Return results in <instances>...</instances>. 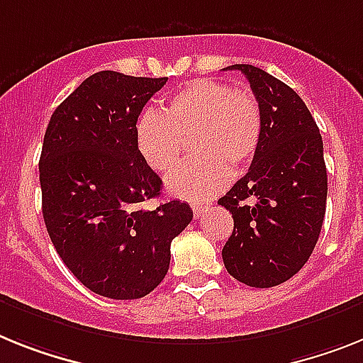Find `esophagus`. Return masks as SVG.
Returning <instances> with one entry per match:
<instances>
[{"label": "esophagus", "mask_w": 363, "mask_h": 363, "mask_svg": "<svg viewBox=\"0 0 363 363\" xmlns=\"http://www.w3.org/2000/svg\"><path fill=\"white\" fill-rule=\"evenodd\" d=\"M191 208H194V216H196V219H201L206 210H208V205H205V203H194Z\"/></svg>", "instance_id": "1"}]
</instances>
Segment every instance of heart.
Returning a JSON list of instances; mask_svg holds the SVG:
<instances>
[{
  "label": "heart",
  "mask_w": 363,
  "mask_h": 363,
  "mask_svg": "<svg viewBox=\"0 0 363 363\" xmlns=\"http://www.w3.org/2000/svg\"><path fill=\"white\" fill-rule=\"evenodd\" d=\"M262 111L247 90L216 79H194L136 123V145L155 172L172 173L191 142L194 157L167 179L173 196L203 201L216 196L251 164L260 145Z\"/></svg>",
  "instance_id": "obj_1"
}]
</instances>
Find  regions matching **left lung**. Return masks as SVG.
I'll list each match as a JSON object with an SVG mask.
<instances>
[{"label": "left lung", "instance_id": "1", "mask_svg": "<svg viewBox=\"0 0 363 363\" xmlns=\"http://www.w3.org/2000/svg\"><path fill=\"white\" fill-rule=\"evenodd\" d=\"M247 77L262 111V138L249 172L218 201L233 214L223 264L236 280L271 288L308 262L327 206V166L312 114L295 90L251 64Z\"/></svg>", "mask_w": 363, "mask_h": 363}]
</instances>
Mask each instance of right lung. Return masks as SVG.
Instances as JSON below:
<instances>
[{
	"mask_svg": "<svg viewBox=\"0 0 363 363\" xmlns=\"http://www.w3.org/2000/svg\"><path fill=\"white\" fill-rule=\"evenodd\" d=\"M167 77L97 72L51 116L40 155L42 214L79 282L108 299H140L169 269L172 242L194 218L181 201L142 210L162 181L136 145V121Z\"/></svg>",
	"mask_w": 363,
	"mask_h": 363,
	"instance_id": "1",
	"label": "right lung"
}]
</instances>
